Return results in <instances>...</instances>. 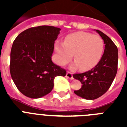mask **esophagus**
Returning a JSON list of instances; mask_svg holds the SVG:
<instances>
[{
  "label": "esophagus",
  "instance_id": "esophagus-1",
  "mask_svg": "<svg viewBox=\"0 0 127 127\" xmlns=\"http://www.w3.org/2000/svg\"><path fill=\"white\" fill-rule=\"evenodd\" d=\"M66 77L68 78H69L70 80L73 79V76H72V74L71 72H66Z\"/></svg>",
  "mask_w": 127,
  "mask_h": 127
}]
</instances>
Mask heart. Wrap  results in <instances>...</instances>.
<instances>
[{
	"instance_id": "1",
	"label": "heart",
	"mask_w": 127,
	"mask_h": 127,
	"mask_svg": "<svg viewBox=\"0 0 127 127\" xmlns=\"http://www.w3.org/2000/svg\"><path fill=\"white\" fill-rule=\"evenodd\" d=\"M56 62L64 65L73 57L75 61L70 68L76 69L81 67L88 70L97 64L102 57L103 41L100 36L85 32H77L68 35L64 43L57 41L55 44Z\"/></svg>"
}]
</instances>
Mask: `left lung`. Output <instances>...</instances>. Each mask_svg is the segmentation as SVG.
Masks as SVG:
<instances>
[{"label":"left lung","instance_id":"left-lung-1","mask_svg":"<svg viewBox=\"0 0 127 127\" xmlns=\"http://www.w3.org/2000/svg\"><path fill=\"white\" fill-rule=\"evenodd\" d=\"M103 40L104 53L97 64L92 69L81 74H73L74 78L82 83L81 88L74 92L86 99L92 100L103 95L110 88L117 72L118 64V49L107 35L95 30Z\"/></svg>","mask_w":127,"mask_h":127}]
</instances>
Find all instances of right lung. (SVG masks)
<instances>
[{
	"label": "right lung",
	"instance_id": "add662e5",
	"mask_svg": "<svg viewBox=\"0 0 127 127\" xmlns=\"http://www.w3.org/2000/svg\"><path fill=\"white\" fill-rule=\"evenodd\" d=\"M61 29L41 26L27 29L15 39L10 71L16 86L26 96L37 99L51 92L54 79L66 70L53 63L54 44Z\"/></svg>",
	"mask_w": 127,
	"mask_h": 127
}]
</instances>
